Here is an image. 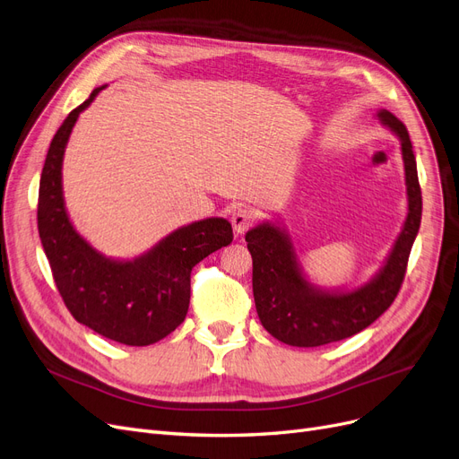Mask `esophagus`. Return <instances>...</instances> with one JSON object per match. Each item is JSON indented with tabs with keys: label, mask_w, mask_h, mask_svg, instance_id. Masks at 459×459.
Masks as SVG:
<instances>
[{
	"label": "esophagus",
	"mask_w": 459,
	"mask_h": 459,
	"mask_svg": "<svg viewBox=\"0 0 459 459\" xmlns=\"http://www.w3.org/2000/svg\"><path fill=\"white\" fill-rule=\"evenodd\" d=\"M232 227L236 232H246L249 227H254L257 221V213L249 208H238L232 213Z\"/></svg>",
	"instance_id": "34e87169"
}]
</instances>
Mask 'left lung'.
I'll use <instances>...</instances> for the list:
<instances>
[{
  "instance_id": "left-lung-1",
  "label": "left lung",
  "mask_w": 459,
  "mask_h": 459,
  "mask_svg": "<svg viewBox=\"0 0 459 459\" xmlns=\"http://www.w3.org/2000/svg\"><path fill=\"white\" fill-rule=\"evenodd\" d=\"M403 141L408 217L385 267L368 286L351 293H322L307 284L284 232L264 223L246 234L254 259V299L259 320L278 342L320 347L362 332L393 305L401 291L411 244L421 223V188L406 126L391 112H379Z\"/></svg>"
}]
</instances>
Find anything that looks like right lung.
I'll return each instance as SVG.
<instances>
[{"label": "right lung", "mask_w": 459, "mask_h": 459, "mask_svg": "<svg viewBox=\"0 0 459 459\" xmlns=\"http://www.w3.org/2000/svg\"><path fill=\"white\" fill-rule=\"evenodd\" d=\"M100 90L74 108L55 133L39 179L38 230L70 315L112 342L144 347L185 320L192 269L234 236L229 221L204 219L175 230L146 255L122 263L105 259L74 230L63 202V154L80 112Z\"/></svg>", "instance_id": "1"}]
</instances>
